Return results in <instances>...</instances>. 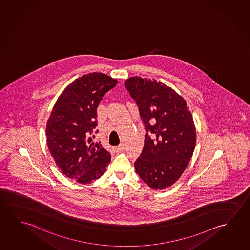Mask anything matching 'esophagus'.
Wrapping results in <instances>:
<instances>
[{"instance_id":"34e87169","label":"esophagus","mask_w":250,"mask_h":250,"mask_svg":"<svg viewBox=\"0 0 250 250\" xmlns=\"http://www.w3.org/2000/svg\"><path fill=\"white\" fill-rule=\"evenodd\" d=\"M124 150V146H123V144H121L119 146H117V147H115V151L116 153H122Z\"/></svg>"}]
</instances>
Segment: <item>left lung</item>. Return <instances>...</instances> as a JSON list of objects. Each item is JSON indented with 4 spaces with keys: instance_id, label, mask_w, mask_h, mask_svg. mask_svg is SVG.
<instances>
[{
    "instance_id": "obj_1",
    "label": "left lung",
    "mask_w": 250,
    "mask_h": 250,
    "mask_svg": "<svg viewBox=\"0 0 250 250\" xmlns=\"http://www.w3.org/2000/svg\"><path fill=\"white\" fill-rule=\"evenodd\" d=\"M124 85L138 106L146 130L135 172L150 188L165 189L181 177L193 155V116L186 101L161 82L134 76Z\"/></svg>"
}]
</instances>
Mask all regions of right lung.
<instances>
[{
    "label": "right lung",
    "instance_id": "1",
    "mask_svg": "<svg viewBox=\"0 0 250 250\" xmlns=\"http://www.w3.org/2000/svg\"><path fill=\"white\" fill-rule=\"evenodd\" d=\"M116 84L117 80L103 73L79 77L64 89L48 118V150L63 174L77 183L99 179L111 161L93 134L100 102Z\"/></svg>",
    "mask_w": 250,
    "mask_h": 250
}]
</instances>
